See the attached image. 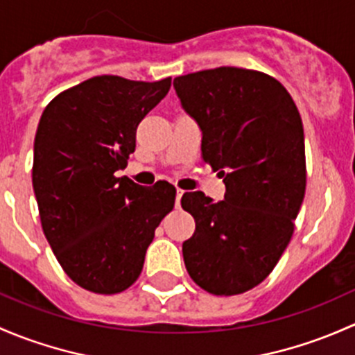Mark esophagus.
Returning <instances> with one entry per match:
<instances>
[{
    "mask_svg": "<svg viewBox=\"0 0 355 355\" xmlns=\"http://www.w3.org/2000/svg\"><path fill=\"white\" fill-rule=\"evenodd\" d=\"M182 193H184V191H182V189H178V191H176V205H178V207H179V202H181Z\"/></svg>",
    "mask_w": 355,
    "mask_h": 355,
    "instance_id": "1",
    "label": "esophagus"
}]
</instances>
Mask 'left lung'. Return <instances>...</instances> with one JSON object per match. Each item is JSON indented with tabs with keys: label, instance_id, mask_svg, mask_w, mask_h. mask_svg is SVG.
Segmentation results:
<instances>
[{
	"label": "left lung",
	"instance_id": "1",
	"mask_svg": "<svg viewBox=\"0 0 355 355\" xmlns=\"http://www.w3.org/2000/svg\"><path fill=\"white\" fill-rule=\"evenodd\" d=\"M202 131L203 160L224 178L222 202L184 193L195 218L182 243L189 277L215 295L250 291L286 251L306 191L304 130L286 87L265 73L222 67L174 78Z\"/></svg>",
	"mask_w": 355,
	"mask_h": 355
}]
</instances>
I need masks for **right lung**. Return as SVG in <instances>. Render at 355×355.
<instances>
[{"instance_id": "add662e5", "label": "right lung", "mask_w": 355, "mask_h": 355, "mask_svg": "<svg viewBox=\"0 0 355 355\" xmlns=\"http://www.w3.org/2000/svg\"><path fill=\"white\" fill-rule=\"evenodd\" d=\"M171 78L94 76L54 97L34 140L35 200L44 236L67 275L96 294H118L140 277L157 225L176 188H150L116 173L137 147L141 119L167 96Z\"/></svg>"}]
</instances>
